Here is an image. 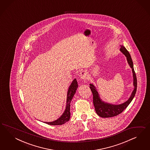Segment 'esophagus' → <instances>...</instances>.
Returning a JSON list of instances; mask_svg holds the SVG:
<instances>
[{"label":"esophagus","mask_w":150,"mask_h":150,"mask_svg":"<svg viewBox=\"0 0 150 150\" xmlns=\"http://www.w3.org/2000/svg\"><path fill=\"white\" fill-rule=\"evenodd\" d=\"M87 76V72L86 70H83L80 72V77L82 79H86Z\"/></svg>","instance_id":"esophagus-1"}]
</instances>
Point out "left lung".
Here are the masks:
<instances>
[{
  "label": "left lung",
  "mask_w": 150,
  "mask_h": 150,
  "mask_svg": "<svg viewBox=\"0 0 150 150\" xmlns=\"http://www.w3.org/2000/svg\"><path fill=\"white\" fill-rule=\"evenodd\" d=\"M120 51L125 55L127 57V62L129 64L130 67L132 69V71L133 73V77H134V90L132 92V95L129 99L124 102L123 104L119 105H110L109 103H106L100 99V96L97 91H96L95 86L90 84V89L91 92L93 94V102L95 106L96 112L97 114L102 118H109L113 117L114 116H117L118 114L123 112V110L127 108V106L130 103L132 100L134 98L135 95L136 90H137V78H136V74L134 71L133 63L132 61L131 56L129 54L127 50L123 46L121 45Z\"/></svg>",
  "instance_id": "obj_1"
}]
</instances>
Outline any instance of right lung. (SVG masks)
Wrapping results in <instances>:
<instances>
[{
	"mask_svg": "<svg viewBox=\"0 0 150 150\" xmlns=\"http://www.w3.org/2000/svg\"><path fill=\"white\" fill-rule=\"evenodd\" d=\"M78 87L77 80L76 79H74L73 82L71 83V85L69 88L68 92L67 94V106L65 112H64L63 115L60 118L52 122H45V123L49 124L50 125H62L66 122H68L70 118V102L73 98V96L75 93Z\"/></svg>",
	"mask_w": 150,
	"mask_h": 150,
	"instance_id": "1",
	"label": "right lung"
}]
</instances>
